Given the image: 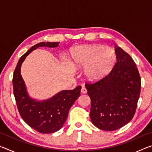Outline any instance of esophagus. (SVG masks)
<instances>
[{"label": "esophagus", "mask_w": 152, "mask_h": 152, "mask_svg": "<svg viewBox=\"0 0 152 152\" xmlns=\"http://www.w3.org/2000/svg\"><path fill=\"white\" fill-rule=\"evenodd\" d=\"M86 92H87L86 88L84 86H82V88L81 89V92H82V94H85V93H86Z\"/></svg>", "instance_id": "34e87169"}]
</instances>
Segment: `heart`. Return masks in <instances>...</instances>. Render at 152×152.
Segmentation results:
<instances>
[{
  "mask_svg": "<svg viewBox=\"0 0 152 152\" xmlns=\"http://www.w3.org/2000/svg\"><path fill=\"white\" fill-rule=\"evenodd\" d=\"M70 59L74 65L86 66L85 74L88 78H101L109 72L117 61V54L111 48L102 45H82L71 51Z\"/></svg>",
  "mask_w": 152,
  "mask_h": 152,
  "instance_id": "obj_1",
  "label": "heart"
}]
</instances>
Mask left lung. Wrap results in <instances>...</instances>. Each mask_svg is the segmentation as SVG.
Returning <instances> with one entry per match:
<instances>
[{
	"instance_id": "8db88e82",
	"label": "left lung",
	"mask_w": 152,
	"mask_h": 152,
	"mask_svg": "<svg viewBox=\"0 0 152 152\" xmlns=\"http://www.w3.org/2000/svg\"><path fill=\"white\" fill-rule=\"evenodd\" d=\"M110 72L85 86L91 100L90 117L100 129L115 131L133 119L141 91V77L135 61L120 47Z\"/></svg>"
}]
</instances>
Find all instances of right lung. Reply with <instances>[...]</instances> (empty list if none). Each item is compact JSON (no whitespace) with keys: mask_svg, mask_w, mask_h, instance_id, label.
<instances>
[{"mask_svg":"<svg viewBox=\"0 0 152 152\" xmlns=\"http://www.w3.org/2000/svg\"><path fill=\"white\" fill-rule=\"evenodd\" d=\"M58 45L59 42H41L33 45L19 59L12 78L13 94L20 117L29 127L41 133H51L60 129L71 107L80 95L82 87L66 90L47 101L37 102L28 96L20 75V66L26 56L37 48H56Z\"/></svg>","mask_w":152,"mask_h":152,"instance_id":"obj_1","label":"right lung"}]
</instances>
